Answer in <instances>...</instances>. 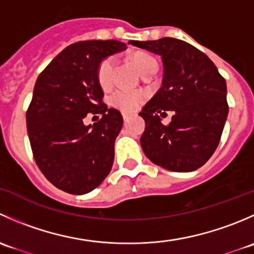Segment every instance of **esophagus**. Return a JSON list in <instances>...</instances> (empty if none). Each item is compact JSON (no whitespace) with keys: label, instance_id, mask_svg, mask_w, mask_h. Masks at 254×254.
Wrapping results in <instances>:
<instances>
[{"label":"esophagus","instance_id":"34e87169","mask_svg":"<svg viewBox=\"0 0 254 254\" xmlns=\"http://www.w3.org/2000/svg\"><path fill=\"white\" fill-rule=\"evenodd\" d=\"M123 119H124V123H127V119H129V117H127V114H123Z\"/></svg>","mask_w":254,"mask_h":254}]
</instances>
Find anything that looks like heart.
Wrapping results in <instances>:
<instances>
[{
	"mask_svg": "<svg viewBox=\"0 0 254 254\" xmlns=\"http://www.w3.org/2000/svg\"><path fill=\"white\" fill-rule=\"evenodd\" d=\"M131 63L141 76L153 68H157V63L155 59L145 53L134 54L131 58ZM114 64V59L107 58L99 64L98 68H97V81L103 89H108L112 86ZM143 99H145V94L141 92L117 91L109 97V103L124 114H131L139 109Z\"/></svg>",
	"mask_w": 254,
	"mask_h": 254,
	"instance_id": "b5f03b06",
	"label": "heart"
}]
</instances>
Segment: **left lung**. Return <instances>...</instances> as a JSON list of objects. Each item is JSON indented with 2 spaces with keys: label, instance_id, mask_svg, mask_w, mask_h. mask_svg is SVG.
<instances>
[{
  "label": "left lung",
  "instance_id": "left-lung-1",
  "mask_svg": "<svg viewBox=\"0 0 254 254\" xmlns=\"http://www.w3.org/2000/svg\"><path fill=\"white\" fill-rule=\"evenodd\" d=\"M129 44L160 55L162 86L146 103L140 117L145 131L140 143L148 160L173 172L198 170L212 156L229 114L226 81L211 60L193 45L175 39ZM175 113L168 126L159 115Z\"/></svg>",
  "mask_w": 254,
  "mask_h": 254
}]
</instances>
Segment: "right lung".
Segmentation results:
<instances>
[{
	"label": "right lung",
	"mask_w": 254,
	"mask_h": 254,
	"mask_svg": "<svg viewBox=\"0 0 254 254\" xmlns=\"http://www.w3.org/2000/svg\"><path fill=\"white\" fill-rule=\"evenodd\" d=\"M125 49L118 40L75 43L55 56L35 82L27 111L33 156L48 181L66 193H89L111 172L123 117L102 101L97 68ZM88 112L102 118L84 126Z\"/></svg>",
	"instance_id": "obj_1"
}]
</instances>
